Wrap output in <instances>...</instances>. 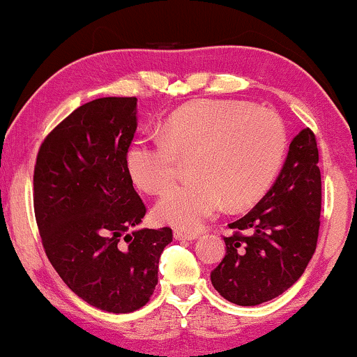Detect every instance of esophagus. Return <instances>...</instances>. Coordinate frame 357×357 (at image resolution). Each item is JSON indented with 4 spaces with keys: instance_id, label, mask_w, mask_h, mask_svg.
<instances>
[{
    "instance_id": "34e87169",
    "label": "esophagus",
    "mask_w": 357,
    "mask_h": 357,
    "mask_svg": "<svg viewBox=\"0 0 357 357\" xmlns=\"http://www.w3.org/2000/svg\"><path fill=\"white\" fill-rule=\"evenodd\" d=\"M174 238L177 241H193L198 238L197 233H187V231H182V229H177L174 233Z\"/></svg>"
}]
</instances>
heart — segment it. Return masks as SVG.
I'll return each mask as SVG.
<instances>
[{
	"mask_svg": "<svg viewBox=\"0 0 357 357\" xmlns=\"http://www.w3.org/2000/svg\"><path fill=\"white\" fill-rule=\"evenodd\" d=\"M285 128L274 111L246 101L208 100L183 106L160 134L134 139L126 152L134 183L159 195L177 178L182 157H192L195 180L175 185L155 205L157 218L197 231L231 203L256 202L279 172Z\"/></svg>",
	"mask_w": 357,
	"mask_h": 357,
	"instance_id": "b5f03b06",
	"label": "heart"
}]
</instances>
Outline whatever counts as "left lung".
I'll return each instance as SVG.
<instances>
[{"label": "left lung", "mask_w": 357, "mask_h": 357, "mask_svg": "<svg viewBox=\"0 0 357 357\" xmlns=\"http://www.w3.org/2000/svg\"><path fill=\"white\" fill-rule=\"evenodd\" d=\"M321 174L310 128L290 142L275 183L243 218L229 223L226 256L211 272L221 297L241 307L269 302L297 282L317 249Z\"/></svg>", "instance_id": "obj_1"}]
</instances>
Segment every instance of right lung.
Here are the masks:
<instances>
[{
  "mask_svg": "<svg viewBox=\"0 0 357 357\" xmlns=\"http://www.w3.org/2000/svg\"><path fill=\"white\" fill-rule=\"evenodd\" d=\"M136 106V96L82 105L47 134L34 165V213L50 264L73 294L109 313L149 302L174 236L134 229L146 215L126 165Z\"/></svg>",
  "mask_w": 357,
  "mask_h": 357,
  "instance_id": "obj_1",
  "label": "right lung"
}]
</instances>
